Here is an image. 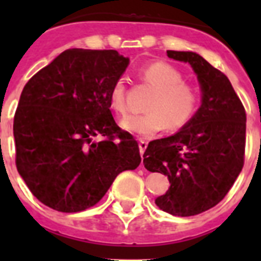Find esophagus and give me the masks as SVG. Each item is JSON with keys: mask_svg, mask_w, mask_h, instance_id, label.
Returning <instances> with one entry per match:
<instances>
[{"mask_svg": "<svg viewBox=\"0 0 261 261\" xmlns=\"http://www.w3.org/2000/svg\"><path fill=\"white\" fill-rule=\"evenodd\" d=\"M138 147H140V153H141V155H142L147 147V142L145 141L144 138H140V140H138Z\"/></svg>", "mask_w": 261, "mask_h": 261, "instance_id": "34e87169", "label": "esophagus"}]
</instances>
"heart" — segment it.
Here are the masks:
<instances>
[{"instance_id":"heart-1","label":"heart","mask_w":261,"mask_h":261,"mask_svg":"<svg viewBox=\"0 0 261 261\" xmlns=\"http://www.w3.org/2000/svg\"><path fill=\"white\" fill-rule=\"evenodd\" d=\"M142 80L150 85L155 94L147 105V114L126 115L120 126L136 136L150 137L167 128L177 130L190 123L200 106L199 90L184 82L179 69L167 62H153L141 71ZM125 85L117 80L110 90V106L117 114H125Z\"/></svg>"}]
</instances>
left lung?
I'll use <instances>...</instances> for the list:
<instances>
[{"label": "left lung", "instance_id": "obj_1", "mask_svg": "<svg viewBox=\"0 0 261 261\" xmlns=\"http://www.w3.org/2000/svg\"><path fill=\"white\" fill-rule=\"evenodd\" d=\"M188 62L201 87V106L190 123L174 136L149 142L144 165L170 180L156 206L177 217H190L216 206L227 195L244 163L246 111L229 78L195 52L167 50Z\"/></svg>", "mask_w": 261, "mask_h": 261}]
</instances>
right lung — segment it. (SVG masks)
I'll list each match as a JSON object with an SVG mask.
<instances>
[{
	"mask_svg": "<svg viewBox=\"0 0 261 261\" xmlns=\"http://www.w3.org/2000/svg\"><path fill=\"white\" fill-rule=\"evenodd\" d=\"M128 64L114 49H66L23 89L13 125L15 165L49 208H91L120 172L141 162L137 141L110 110V90ZM96 135L105 138L96 143Z\"/></svg>",
	"mask_w": 261,
	"mask_h": 261,
	"instance_id": "obj_1",
	"label": "right lung"
}]
</instances>
